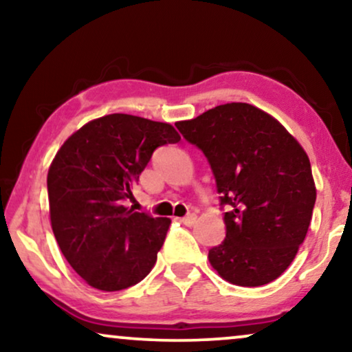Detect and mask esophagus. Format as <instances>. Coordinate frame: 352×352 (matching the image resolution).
Here are the masks:
<instances>
[{
    "label": "esophagus",
    "mask_w": 352,
    "mask_h": 352,
    "mask_svg": "<svg viewBox=\"0 0 352 352\" xmlns=\"http://www.w3.org/2000/svg\"><path fill=\"white\" fill-rule=\"evenodd\" d=\"M195 219H197V216L194 213H190V214L184 216V218H181L179 221H181L182 224H186V226H192V224L195 223Z\"/></svg>",
    "instance_id": "34e87169"
}]
</instances>
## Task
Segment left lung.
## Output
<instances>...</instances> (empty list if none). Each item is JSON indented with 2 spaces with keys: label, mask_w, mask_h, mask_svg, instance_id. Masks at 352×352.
Returning a JSON list of instances; mask_svg holds the SVG:
<instances>
[{
  "label": "left lung",
  "mask_w": 352,
  "mask_h": 352,
  "mask_svg": "<svg viewBox=\"0 0 352 352\" xmlns=\"http://www.w3.org/2000/svg\"><path fill=\"white\" fill-rule=\"evenodd\" d=\"M213 171L226 239L208 252L221 277L234 285L276 280L305 242L316 204L311 163L295 138L250 104L218 105L177 122Z\"/></svg>",
  "instance_id": "obj_1"
}]
</instances>
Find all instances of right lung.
I'll return each instance as SVG.
<instances>
[{
	"mask_svg": "<svg viewBox=\"0 0 352 352\" xmlns=\"http://www.w3.org/2000/svg\"><path fill=\"white\" fill-rule=\"evenodd\" d=\"M179 141L171 124L112 113L86 123L56 153L47 171L52 232L88 285L118 292L152 271L171 219L123 204L153 151Z\"/></svg>",
	"mask_w": 352,
	"mask_h": 352,
	"instance_id": "add662e5",
	"label": "right lung"
}]
</instances>
